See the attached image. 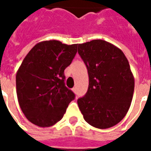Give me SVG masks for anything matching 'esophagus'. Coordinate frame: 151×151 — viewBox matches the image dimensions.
<instances>
[{"mask_svg":"<svg viewBox=\"0 0 151 151\" xmlns=\"http://www.w3.org/2000/svg\"><path fill=\"white\" fill-rule=\"evenodd\" d=\"M72 91L74 92V93H76V92H77V87H73V88L72 89Z\"/></svg>","mask_w":151,"mask_h":151,"instance_id":"1","label":"esophagus"}]
</instances>
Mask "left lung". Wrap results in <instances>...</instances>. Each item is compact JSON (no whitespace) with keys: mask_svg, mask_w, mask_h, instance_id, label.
I'll list each match as a JSON object with an SVG mask.
<instances>
[{"mask_svg":"<svg viewBox=\"0 0 151 151\" xmlns=\"http://www.w3.org/2000/svg\"><path fill=\"white\" fill-rule=\"evenodd\" d=\"M79 55L86 65L88 91L78 99L84 120L104 129L116 125L129 109L134 77L121 50L103 40L78 44Z\"/></svg>","mask_w":151,"mask_h":151,"instance_id":"obj_1","label":"left lung"}]
</instances>
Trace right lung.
Instances as JSON below:
<instances>
[{
    "label": "right lung",
    "instance_id": "add662e5",
    "mask_svg": "<svg viewBox=\"0 0 151 151\" xmlns=\"http://www.w3.org/2000/svg\"><path fill=\"white\" fill-rule=\"evenodd\" d=\"M77 47L46 40L36 43L25 56L16 74V90L22 111L32 124L54 125L75 97L65 86L64 71L74 58Z\"/></svg>",
    "mask_w": 151,
    "mask_h": 151
}]
</instances>
